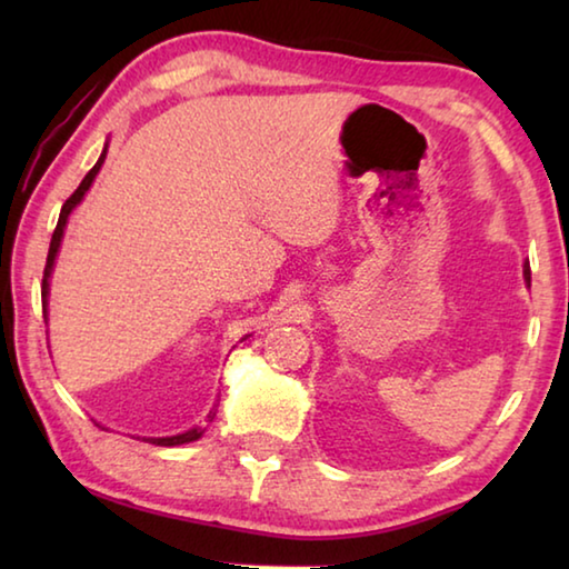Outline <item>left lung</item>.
Instances as JSON below:
<instances>
[{"instance_id": "left-lung-1", "label": "left lung", "mask_w": 569, "mask_h": 569, "mask_svg": "<svg viewBox=\"0 0 569 569\" xmlns=\"http://www.w3.org/2000/svg\"><path fill=\"white\" fill-rule=\"evenodd\" d=\"M525 276H527V281H529V268H525Z\"/></svg>"}]
</instances>
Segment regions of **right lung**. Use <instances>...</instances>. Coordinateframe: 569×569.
Here are the masks:
<instances>
[{
	"mask_svg": "<svg viewBox=\"0 0 569 569\" xmlns=\"http://www.w3.org/2000/svg\"><path fill=\"white\" fill-rule=\"evenodd\" d=\"M104 156H108V148L102 150V156H100V160L94 162V168L88 172V176L82 178V182H80V188H77L70 198L64 200V206H62V210H60V220H57V228H54V233H52V240H50V253H47V266H44V278H42V308L47 311V291H50V283H47V278H50V273H52V266H54V256H57V250H60V240H62V233H64V226H67V218H70V213H72V208L80 203L82 200V196L84 192L90 190V186H92V180H94V176H98L100 172V168H102V162H104ZM216 417V413H213ZM206 435V427H196V429H190V431H186V435H178V437H162V439H148V441H152V445H158V447H178V445H188V441H196V439H200Z\"/></svg>",
	"mask_w": 569,
	"mask_h": 569,
	"instance_id": "right-lung-1",
	"label": "right lung"
}]
</instances>
